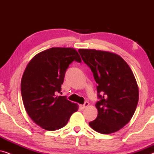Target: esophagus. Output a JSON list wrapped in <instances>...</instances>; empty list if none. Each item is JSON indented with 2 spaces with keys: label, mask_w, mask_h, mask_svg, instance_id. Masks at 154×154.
Segmentation results:
<instances>
[{
  "label": "esophagus",
  "mask_w": 154,
  "mask_h": 154,
  "mask_svg": "<svg viewBox=\"0 0 154 154\" xmlns=\"http://www.w3.org/2000/svg\"><path fill=\"white\" fill-rule=\"evenodd\" d=\"M89 106V103H88V102H85V103H84V104H82V105H80V106L81 107L82 109H85L86 108V107Z\"/></svg>",
  "instance_id": "obj_1"
}]
</instances>
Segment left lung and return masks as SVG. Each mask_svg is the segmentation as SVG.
Returning a JSON list of instances; mask_svg holds the SVG:
<instances>
[{"label": "left lung", "instance_id": "8db88e82", "mask_svg": "<svg viewBox=\"0 0 154 154\" xmlns=\"http://www.w3.org/2000/svg\"><path fill=\"white\" fill-rule=\"evenodd\" d=\"M79 52L98 84V114L89 125L102 134L116 132L130 121L137 106L139 90L133 73L116 54L94 49Z\"/></svg>", "mask_w": 154, "mask_h": 154}]
</instances>
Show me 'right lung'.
<instances>
[{"label":"right lung","mask_w":154,"mask_h":154,"mask_svg":"<svg viewBox=\"0 0 154 154\" xmlns=\"http://www.w3.org/2000/svg\"><path fill=\"white\" fill-rule=\"evenodd\" d=\"M73 61L81 62L75 49L52 48L36 54L26 67L21 81L23 103L29 117L43 129L52 131L64 127L79 109L66 96H57Z\"/></svg>","instance_id":"add662e5"}]
</instances>
